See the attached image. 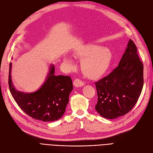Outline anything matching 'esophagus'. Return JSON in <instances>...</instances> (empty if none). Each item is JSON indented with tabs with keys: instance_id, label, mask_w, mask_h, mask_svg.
<instances>
[{
	"instance_id": "obj_1",
	"label": "esophagus",
	"mask_w": 153,
	"mask_h": 153,
	"mask_svg": "<svg viewBox=\"0 0 153 153\" xmlns=\"http://www.w3.org/2000/svg\"><path fill=\"white\" fill-rule=\"evenodd\" d=\"M85 83L84 82H83L82 80H80L79 78H75V80L73 81V85L75 87H82L83 85H84Z\"/></svg>"
}]
</instances>
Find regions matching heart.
Listing matches in <instances>:
<instances>
[{"instance_id": "heart-1", "label": "heart", "mask_w": 153, "mask_h": 153, "mask_svg": "<svg viewBox=\"0 0 153 153\" xmlns=\"http://www.w3.org/2000/svg\"><path fill=\"white\" fill-rule=\"evenodd\" d=\"M75 55L82 60L83 73L91 79L101 77L108 70L112 60L109 50L99 45H87L78 48ZM65 62L71 64V59L66 57Z\"/></svg>"}]
</instances>
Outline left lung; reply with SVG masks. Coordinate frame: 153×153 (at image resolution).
<instances>
[{
    "label": "left lung",
    "instance_id": "1",
    "mask_svg": "<svg viewBox=\"0 0 153 153\" xmlns=\"http://www.w3.org/2000/svg\"><path fill=\"white\" fill-rule=\"evenodd\" d=\"M143 85V65L135 44L130 39L119 65L95 83L98 102L95 109L106 119L128 114L135 105Z\"/></svg>",
    "mask_w": 153,
    "mask_h": 153
}]
</instances>
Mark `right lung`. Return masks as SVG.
<instances>
[{"label":"right lung","mask_w":153,"mask_h":153,"mask_svg":"<svg viewBox=\"0 0 153 153\" xmlns=\"http://www.w3.org/2000/svg\"><path fill=\"white\" fill-rule=\"evenodd\" d=\"M10 64L8 84L14 100L19 107L30 117L44 122L54 121L65 112L69 102V95L73 90L70 76L54 75L55 68L51 66L44 84L32 93L17 91L13 85Z\"/></svg>","instance_id":"right-lung-1"}]
</instances>
